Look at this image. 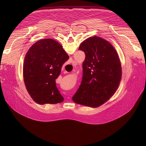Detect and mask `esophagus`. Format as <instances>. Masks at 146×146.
<instances>
[{
	"instance_id": "esophagus-1",
	"label": "esophagus",
	"mask_w": 146,
	"mask_h": 146,
	"mask_svg": "<svg viewBox=\"0 0 146 146\" xmlns=\"http://www.w3.org/2000/svg\"><path fill=\"white\" fill-rule=\"evenodd\" d=\"M65 72H67V73H69V72H66V71H65Z\"/></svg>"
}]
</instances>
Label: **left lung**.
Wrapping results in <instances>:
<instances>
[{
    "instance_id": "left-lung-1",
    "label": "left lung",
    "mask_w": 146,
    "mask_h": 146,
    "mask_svg": "<svg viewBox=\"0 0 146 146\" xmlns=\"http://www.w3.org/2000/svg\"><path fill=\"white\" fill-rule=\"evenodd\" d=\"M79 50L84 52L86 58L82 81L72 99L80 105L97 108L106 102L119 86L122 77L120 60L113 46L98 36L85 40Z\"/></svg>"
}]
</instances>
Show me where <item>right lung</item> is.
<instances>
[{"label": "right lung", "instance_id": "right-lung-1", "mask_svg": "<svg viewBox=\"0 0 146 146\" xmlns=\"http://www.w3.org/2000/svg\"><path fill=\"white\" fill-rule=\"evenodd\" d=\"M69 58L62 46L51 38L38 40L29 49L24 61L23 74L27 90L35 102L43 105L63 102L55 80Z\"/></svg>", "mask_w": 146, "mask_h": 146}]
</instances>
